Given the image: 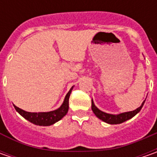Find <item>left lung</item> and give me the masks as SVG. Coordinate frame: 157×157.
<instances>
[{"mask_svg":"<svg viewBox=\"0 0 157 157\" xmlns=\"http://www.w3.org/2000/svg\"><path fill=\"white\" fill-rule=\"evenodd\" d=\"M145 101L142 102V105L140 107H138L137 109L134 110V111L130 112H126V113H120V114H110V113H106L104 112L100 111V109H98L96 107V105H94V101L92 100V110L94 113V114L97 116V117L100 119L101 121H105L106 123L108 124H121L129 120L131 118H133L136 114H137L139 112L141 111L142 107L143 106Z\"/></svg>","mask_w":157,"mask_h":157,"instance_id":"8db88e82","label":"left lung"}]
</instances>
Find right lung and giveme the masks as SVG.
I'll use <instances>...</instances> for the list:
<instances>
[{"label":"right lung","instance_id":"add662e5","mask_svg":"<svg viewBox=\"0 0 157 157\" xmlns=\"http://www.w3.org/2000/svg\"><path fill=\"white\" fill-rule=\"evenodd\" d=\"M72 88L73 86L70 89L68 94H66L61 106L54 111L47 112V113H30V112L24 111L15 105L14 106H15V110L18 112L22 117L25 118L31 123L38 125V126H51L52 124L56 123L58 121H60L67 113L68 109H69L70 94L71 93Z\"/></svg>","mask_w":157,"mask_h":157}]
</instances>
